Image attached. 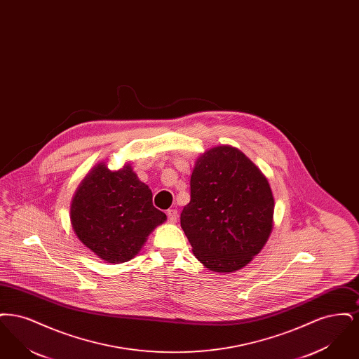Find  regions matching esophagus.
<instances>
[{
    "label": "esophagus",
    "mask_w": 359,
    "mask_h": 359,
    "mask_svg": "<svg viewBox=\"0 0 359 359\" xmlns=\"http://www.w3.org/2000/svg\"><path fill=\"white\" fill-rule=\"evenodd\" d=\"M167 217H168V222L175 223L177 221V210L176 208H171L167 211Z\"/></svg>",
    "instance_id": "1"
}]
</instances>
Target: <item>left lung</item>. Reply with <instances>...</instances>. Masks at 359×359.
<instances>
[{"mask_svg": "<svg viewBox=\"0 0 359 359\" xmlns=\"http://www.w3.org/2000/svg\"><path fill=\"white\" fill-rule=\"evenodd\" d=\"M268 179L230 145L202 154L191 175L180 223L195 257L212 272H236L257 256L273 229Z\"/></svg>", "mask_w": 359, "mask_h": 359, "instance_id": "8db88e82", "label": "left lung"}]
</instances>
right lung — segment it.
Here are the masks:
<instances>
[{
  "mask_svg": "<svg viewBox=\"0 0 359 359\" xmlns=\"http://www.w3.org/2000/svg\"><path fill=\"white\" fill-rule=\"evenodd\" d=\"M69 217L81 242L110 264L132 259L154 227L167 219L130 164L113 172L103 163L76 189Z\"/></svg>",
  "mask_w": 359,
  "mask_h": 359,
  "instance_id": "add662e5",
  "label": "right lung"
}]
</instances>
